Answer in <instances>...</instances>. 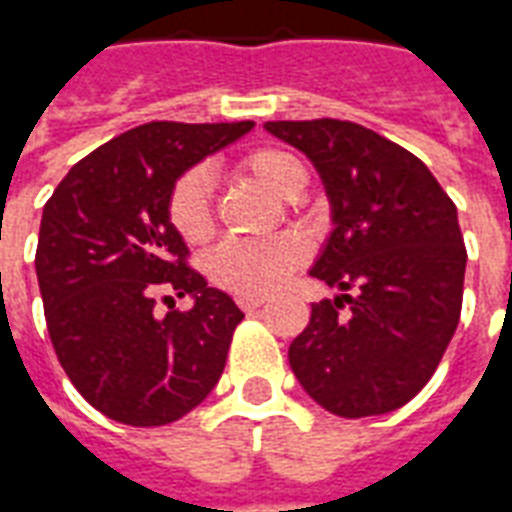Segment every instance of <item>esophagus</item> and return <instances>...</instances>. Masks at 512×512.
<instances>
[{
  "instance_id": "obj_1",
  "label": "esophagus",
  "mask_w": 512,
  "mask_h": 512,
  "mask_svg": "<svg viewBox=\"0 0 512 512\" xmlns=\"http://www.w3.org/2000/svg\"><path fill=\"white\" fill-rule=\"evenodd\" d=\"M237 304H240V310L253 312L264 304V296H237Z\"/></svg>"
}]
</instances>
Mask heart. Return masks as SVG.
Wrapping results in <instances>:
<instances>
[{
  "label": "heart",
  "mask_w": 512,
  "mask_h": 512,
  "mask_svg": "<svg viewBox=\"0 0 512 512\" xmlns=\"http://www.w3.org/2000/svg\"><path fill=\"white\" fill-rule=\"evenodd\" d=\"M240 168L251 173L264 189L280 200H299L307 186V170L291 152L264 146L240 160ZM170 224L186 243H205L216 229L213 221V181L208 170L192 168L178 178L168 202ZM307 251L291 235L267 240H227L208 259L213 283L237 296H264L288 280L301 267Z\"/></svg>",
  "instance_id": "obj_1"
}]
</instances>
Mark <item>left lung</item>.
<instances>
[{
  "instance_id": "obj_1",
  "label": "left lung",
  "mask_w": 512,
  "mask_h": 512,
  "mask_svg": "<svg viewBox=\"0 0 512 512\" xmlns=\"http://www.w3.org/2000/svg\"><path fill=\"white\" fill-rule=\"evenodd\" d=\"M264 128L310 157L334 221L310 275L342 293L312 304L310 326L288 347L293 374L336 417L406 406L435 374L462 312L457 205L425 162L363 125Z\"/></svg>"
}]
</instances>
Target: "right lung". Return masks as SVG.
<instances>
[{
    "instance_id": "right-lung-1",
    "label": "right lung",
    "mask_w": 512,
    "mask_h": 512,
    "mask_svg": "<svg viewBox=\"0 0 512 512\" xmlns=\"http://www.w3.org/2000/svg\"><path fill=\"white\" fill-rule=\"evenodd\" d=\"M251 128L146 122L79 160L45 202L34 264L50 342L79 395L114 422L170 425L219 382L245 315L186 267L168 202L186 170ZM160 292L192 295L193 310L160 319Z\"/></svg>"
}]
</instances>
